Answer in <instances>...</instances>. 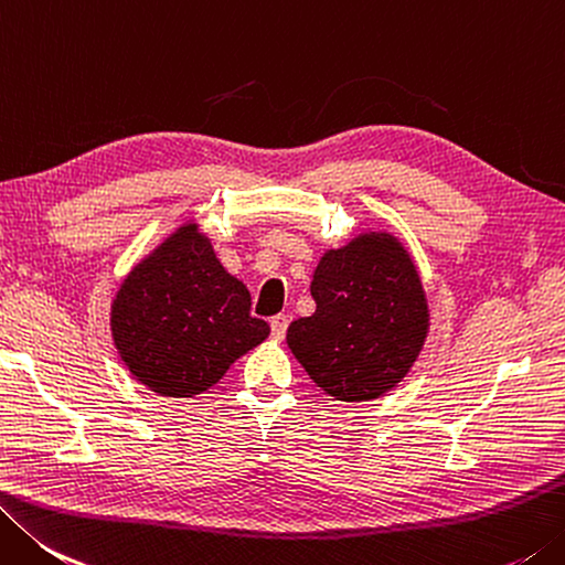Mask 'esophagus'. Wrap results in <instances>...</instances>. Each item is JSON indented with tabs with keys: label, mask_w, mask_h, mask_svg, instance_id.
<instances>
[{
	"label": "esophagus",
	"mask_w": 565,
	"mask_h": 565,
	"mask_svg": "<svg viewBox=\"0 0 565 565\" xmlns=\"http://www.w3.org/2000/svg\"><path fill=\"white\" fill-rule=\"evenodd\" d=\"M287 324H290V319H287V315H275V317L270 319L273 337H275V339H282L285 332H287Z\"/></svg>",
	"instance_id": "1"
}]
</instances>
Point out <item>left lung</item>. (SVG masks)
<instances>
[{
  "label": "left lung",
  "instance_id": "8db88e82",
  "mask_svg": "<svg viewBox=\"0 0 565 565\" xmlns=\"http://www.w3.org/2000/svg\"><path fill=\"white\" fill-rule=\"evenodd\" d=\"M317 310L287 327V347L337 401H374L406 379L430 329L418 268L388 231L324 250L312 275Z\"/></svg>",
  "mask_w": 565,
  "mask_h": 565
}]
</instances>
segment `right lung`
<instances>
[{
	"mask_svg": "<svg viewBox=\"0 0 565 565\" xmlns=\"http://www.w3.org/2000/svg\"><path fill=\"white\" fill-rule=\"evenodd\" d=\"M110 332L130 374L159 396L194 398L270 334L250 292L199 223H182L125 275Z\"/></svg>",
	"mask_w": 565,
	"mask_h": 565,
	"instance_id": "add662e5",
	"label": "right lung"
}]
</instances>
